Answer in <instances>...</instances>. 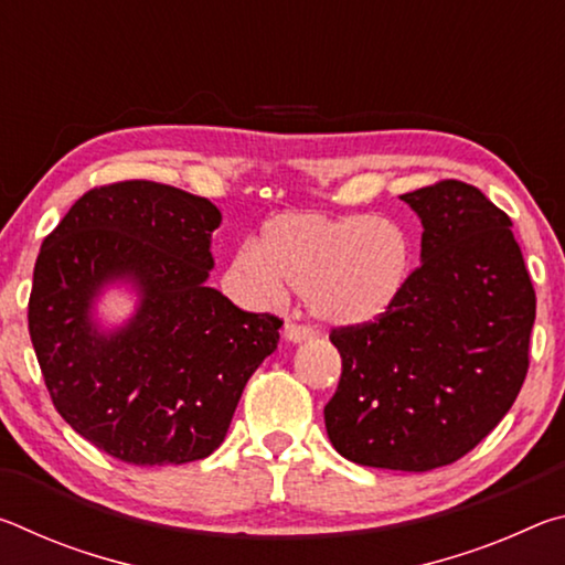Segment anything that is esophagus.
Segmentation results:
<instances>
[{
	"label": "esophagus",
	"instance_id": "esophagus-1",
	"mask_svg": "<svg viewBox=\"0 0 565 565\" xmlns=\"http://www.w3.org/2000/svg\"><path fill=\"white\" fill-rule=\"evenodd\" d=\"M284 339L289 343H301L306 339H311V331L306 327H299V323H286L284 327Z\"/></svg>",
	"mask_w": 565,
	"mask_h": 565
}]
</instances>
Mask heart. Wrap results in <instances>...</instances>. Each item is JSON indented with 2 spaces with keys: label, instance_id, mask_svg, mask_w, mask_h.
Returning a JSON list of instances; mask_svg holds the SVG:
<instances>
[{
  "label": "heart",
  "instance_id": "obj_1",
  "mask_svg": "<svg viewBox=\"0 0 565 565\" xmlns=\"http://www.w3.org/2000/svg\"><path fill=\"white\" fill-rule=\"evenodd\" d=\"M408 232L371 214L289 212L266 218L256 244L234 256V271L256 291L303 294L309 311L333 329H363L396 309L414 274Z\"/></svg>",
  "mask_w": 565,
  "mask_h": 565
}]
</instances>
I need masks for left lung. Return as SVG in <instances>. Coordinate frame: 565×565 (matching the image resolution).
Instances as JSON below:
<instances>
[{
  "mask_svg": "<svg viewBox=\"0 0 565 565\" xmlns=\"http://www.w3.org/2000/svg\"><path fill=\"white\" fill-rule=\"evenodd\" d=\"M420 218V266L396 309L333 329L341 381L323 408L359 466L431 471L466 456L509 414L529 371L535 291L511 218L463 181L401 196Z\"/></svg>",
  "mask_w": 565,
  "mask_h": 565,
  "instance_id": "obj_1",
  "label": "left lung"
}]
</instances>
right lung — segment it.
Returning <instances> with one entry per match:
<instances>
[{
  "mask_svg": "<svg viewBox=\"0 0 565 565\" xmlns=\"http://www.w3.org/2000/svg\"><path fill=\"white\" fill-rule=\"evenodd\" d=\"M222 212L154 181L92 189L44 238L30 337L56 411L76 434L134 466L214 454L246 381L276 351L281 321L209 286ZM111 285L138 296L104 328Z\"/></svg>",
  "mask_w": 565,
  "mask_h": 565,
  "instance_id": "1",
  "label": "right lung"
}]
</instances>
